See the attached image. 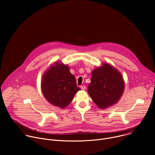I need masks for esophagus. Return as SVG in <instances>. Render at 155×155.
<instances>
[{
	"instance_id": "34e87169",
	"label": "esophagus",
	"mask_w": 155,
	"mask_h": 155,
	"mask_svg": "<svg viewBox=\"0 0 155 155\" xmlns=\"http://www.w3.org/2000/svg\"><path fill=\"white\" fill-rule=\"evenodd\" d=\"M86 86H84V85H83V86H81V87H80V88L82 90H86Z\"/></svg>"
}]
</instances>
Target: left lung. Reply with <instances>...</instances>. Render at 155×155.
Returning <instances> with one entry per match:
<instances>
[{
  "label": "left lung",
  "mask_w": 155,
  "mask_h": 155,
  "mask_svg": "<svg viewBox=\"0 0 155 155\" xmlns=\"http://www.w3.org/2000/svg\"><path fill=\"white\" fill-rule=\"evenodd\" d=\"M124 90L123 76L110 64L103 63L92 72L87 91L99 108L104 109L117 103Z\"/></svg>",
  "instance_id": "8db88e82"
}]
</instances>
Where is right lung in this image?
<instances>
[{
    "instance_id": "add662e5",
    "label": "right lung",
    "mask_w": 155,
    "mask_h": 155,
    "mask_svg": "<svg viewBox=\"0 0 155 155\" xmlns=\"http://www.w3.org/2000/svg\"><path fill=\"white\" fill-rule=\"evenodd\" d=\"M41 89L45 99L52 105L64 108L68 106L75 94L81 89L69 68L60 62H55L42 76Z\"/></svg>"
}]
</instances>
